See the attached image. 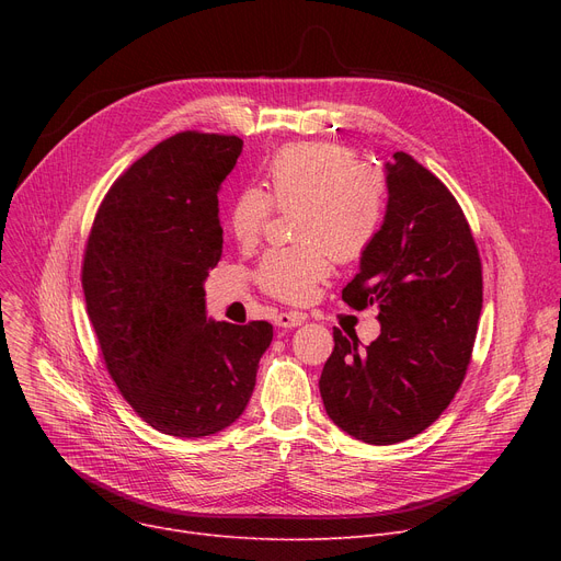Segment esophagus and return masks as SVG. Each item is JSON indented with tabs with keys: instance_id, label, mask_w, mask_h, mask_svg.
<instances>
[{
	"instance_id": "obj_1",
	"label": "esophagus",
	"mask_w": 561,
	"mask_h": 561,
	"mask_svg": "<svg viewBox=\"0 0 561 561\" xmlns=\"http://www.w3.org/2000/svg\"><path fill=\"white\" fill-rule=\"evenodd\" d=\"M307 320L305 313H298V311H279L275 316V325L277 328H298L302 325V322Z\"/></svg>"
}]
</instances>
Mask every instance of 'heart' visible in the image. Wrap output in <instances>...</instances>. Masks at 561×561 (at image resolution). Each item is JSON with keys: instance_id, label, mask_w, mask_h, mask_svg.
Instances as JSON below:
<instances>
[{"instance_id": "1", "label": "heart", "mask_w": 561, "mask_h": 561, "mask_svg": "<svg viewBox=\"0 0 561 561\" xmlns=\"http://www.w3.org/2000/svg\"><path fill=\"white\" fill-rule=\"evenodd\" d=\"M298 209L293 248L265 252L256 268L259 286L286 302L309 300L339 261L359 259L377 239L387 214V180L359 165L357 154L334 142L284 147L265 170V191L248 188L229 206L227 227L239 243H254L271 218Z\"/></svg>"}]
</instances>
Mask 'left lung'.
I'll return each instance as SVG.
<instances>
[{
	"instance_id": "8db88e82",
	"label": "left lung",
	"mask_w": 561,
	"mask_h": 561,
	"mask_svg": "<svg viewBox=\"0 0 561 561\" xmlns=\"http://www.w3.org/2000/svg\"><path fill=\"white\" fill-rule=\"evenodd\" d=\"M387 214L345 288L352 309L377 307L379 336L334 330L320 375L328 416L370 446L421 434L459 391L482 311V263L453 193L419 161L385 165Z\"/></svg>"
}]
</instances>
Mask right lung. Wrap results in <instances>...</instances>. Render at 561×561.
Returning a JSON list of instances; mask_svg holds the SVG:
<instances>
[{"mask_svg":"<svg viewBox=\"0 0 561 561\" xmlns=\"http://www.w3.org/2000/svg\"><path fill=\"white\" fill-rule=\"evenodd\" d=\"M236 136L176 134L117 180L88 236L81 286L106 368L154 430L202 438L239 419L273 325L206 318L204 279L222 254L218 188Z\"/></svg>","mask_w":561,"mask_h":561,"instance_id":"add662e5","label":"right lung"}]
</instances>
